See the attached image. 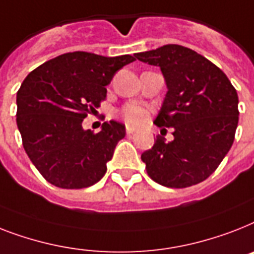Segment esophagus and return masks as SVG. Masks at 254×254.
I'll return each instance as SVG.
<instances>
[{"mask_svg":"<svg viewBox=\"0 0 254 254\" xmlns=\"http://www.w3.org/2000/svg\"><path fill=\"white\" fill-rule=\"evenodd\" d=\"M134 131H135V129H134V127H127V135H130V134H133Z\"/></svg>","mask_w":254,"mask_h":254,"instance_id":"esophagus-1","label":"esophagus"}]
</instances>
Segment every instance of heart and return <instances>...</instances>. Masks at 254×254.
<instances>
[{"label": "heart", "mask_w": 254, "mask_h": 254, "mask_svg": "<svg viewBox=\"0 0 254 254\" xmlns=\"http://www.w3.org/2000/svg\"><path fill=\"white\" fill-rule=\"evenodd\" d=\"M121 116L130 125H142L147 120V111L139 104H127L121 111Z\"/></svg>", "instance_id": "obj_1"}]
</instances>
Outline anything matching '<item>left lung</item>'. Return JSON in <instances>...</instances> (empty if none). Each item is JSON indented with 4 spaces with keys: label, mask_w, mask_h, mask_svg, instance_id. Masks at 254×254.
<instances>
[{
    "label": "left lung",
    "mask_w": 254,
    "mask_h": 254,
    "mask_svg": "<svg viewBox=\"0 0 254 254\" xmlns=\"http://www.w3.org/2000/svg\"><path fill=\"white\" fill-rule=\"evenodd\" d=\"M134 56L162 70L167 94L154 124L174 127V141L159 135L141 155L148 176L168 188L206 180L234 143L238 92L219 67L181 45L167 44Z\"/></svg>",
    "instance_id": "1"
}]
</instances>
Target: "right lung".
Returning a JSON list of instances; mask_svg holds the SVG:
<instances>
[{
	"label": "right lung",
	"mask_w": 254,
	"mask_h": 254,
	"mask_svg": "<svg viewBox=\"0 0 254 254\" xmlns=\"http://www.w3.org/2000/svg\"><path fill=\"white\" fill-rule=\"evenodd\" d=\"M133 61L130 55L65 53L23 80L16 92V125L27 155L48 183L80 189L104 176L125 125L112 120L95 134L82 123L104 100L117 70Z\"/></svg>",
	"instance_id": "add662e5"
}]
</instances>
